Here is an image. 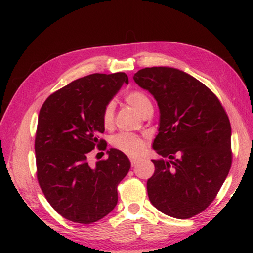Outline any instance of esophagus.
<instances>
[{
	"label": "esophagus",
	"instance_id": "esophagus-1",
	"mask_svg": "<svg viewBox=\"0 0 253 253\" xmlns=\"http://www.w3.org/2000/svg\"><path fill=\"white\" fill-rule=\"evenodd\" d=\"M129 160H130L131 166H135L137 164V162H138V158H136V157H130Z\"/></svg>",
	"mask_w": 253,
	"mask_h": 253
}]
</instances>
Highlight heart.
Instances as JSON below:
<instances>
[{"mask_svg":"<svg viewBox=\"0 0 253 253\" xmlns=\"http://www.w3.org/2000/svg\"><path fill=\"white\" fill-rule=\"evenodd\" d=\"M127 104L134 107L140 115H144L149 110H153L152 101L147 93L140 89H132L125 95ZM115 104L113 101L107 102L101 114V122L105 128H109L114 124ZM111 145L130 156H138L146 147V140L132 132H119L111 138Z\"/></svg>","mask_w":253,"mask_h":253,"instance_id":"b5f03b06","label":"heart"}]
</instances>
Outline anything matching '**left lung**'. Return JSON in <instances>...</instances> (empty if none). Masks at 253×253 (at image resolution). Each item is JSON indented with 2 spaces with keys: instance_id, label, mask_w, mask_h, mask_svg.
Returning a JSON list of instances; mask_svg holds the SVG:
<instances>
[{
  "instance_id": "8db88e82",
  "label": "left lung",
  "mask_w": 253,
  "mask_h": 253,
  "mask_svg": "<svg viewBox=\"0 0 253 253\" xmlns=\"http://www.w3.org/2000/svg\"><path fill=\"white\" fill-rule=\"evenodd\" d=\"M135 83L155 98L161 111L153 148L155 172L147 181L151 203L166 215L190 219L219 193L232 164L231 125L212 90L181 70L140 69Z\"/></svg>"
}]
</instances>
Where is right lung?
<instances>
[{"mask_svg": "<svg viewBox=\"0 0 253 253\" xmlns=\"http://www.w3.org/2000/svg\"><path fill=\"white\" fill-rule=\"evenodd\" d=\"M125 72L92 74L59 89L42 105L34 140L37 178L51 207L65 219L81 224L99 221L118 201L117 186L130 162L111 148L108 158L91 166L92 149H106L101 114L122 84Z\"/></svg>", "mask_w": 253, "mask_h": 253, "instance_id": "1", "label": "right lung"}]
</instances>
